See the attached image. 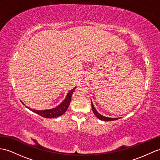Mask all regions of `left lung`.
<instances>
[{"mask_svg": "<svg viewBox=\"0 0 160 160\" xmlns=\"http://www.w3.org/2000/svg\"><path fill=\"white\" fill-rule=\"evenodd\" d=\"M92 111H93V112L94 113V115L96 116V118L100 119V120H102V121H114V120H117L119 118H107V117H104V116H102L101 115L100 113H98V111H97L96 110V108H94V107H93V105L92 102Z\"/></svg>", "mask_w": 160, "mask_h": 160, "instance_id": "left-lung-1", "label": "left lung"}]
</instances>
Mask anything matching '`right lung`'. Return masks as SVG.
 Masks as SVG:
<instances>
[{"instance_id": "1", "label": "right lung", "mask_w": 160, "mask_h": 160, "mask_svg": "<svg viewBox=\"0 0 160 160\" xmlns=\"http://www.w3.org/2000/svg\"><path fill=\"white\" fill-rule=\"evenodd\" d=\"M75 89V88L72 89V90L70 91L67 95V98H65V100L62 102L60 104L58 105V107L52 108V109H49V110H44V111H38V110H34V109H31L30 108V110L34 112L35 113H37L38 115H39L43 118H58V117L61 116L63 115L64 112L67 111L68 106L70 104V102H71V97L72 94L74 92V90ZM23 103V102H22ZM23 104L24 105V104L23 103Z\"/></svg>"}]
</instances>
